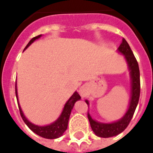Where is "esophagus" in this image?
Listing matches in <instances>:
<instances>
[{"instance_id": "1", "label": "esophagus", "mask_w": 153, "mask_h": 153, "mask_svg": "<svg viewBox=\"0 0 153 153\" xmlns=\"http://www.w3.org/2000/svg\"><path fill=\"white\" fill-rule=\"evenodd\" d=\"M79 94H80V95L83 98V97H86L87 95V90L85 86H82L79 89Z\"/></svg>"}]
</instances>
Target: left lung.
Instances as JSON below:
<instances>
[{
  "label": "left lung",
  "mask_w": 153,
  "mask_h": 153,
  "mask_svg": "<svg viewBox=\"0 0 153 153\" xmlns=\"http://www.w3.org/2000/svg\"><path fill=\"white\" fill-rule=\"evenodd\" d=\"M118 51L125 55L126 61L128 62V68L130 71L131 77V99L128 109L125 114V116L119 121L110 124L100 123L94 121L91 118V115L87 114L91 128L96 135L100 137H111L114 136L118 135L119 133L123 132L128 124L130 122L131 119L133 117L136 108L137 106L139 98H140V70L138 62L136 59L135 56L133 55V51L131 50L130 47L128 45L126 39H122V42L118 48ZM86 104L89 105L88 101L86 100ZM89 107V105H88Z\"/></svg>",
  "instance_id": "obj_1"
}]
</instances>
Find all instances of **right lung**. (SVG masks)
Returning a JSON list of instances; mask_svg holds the SVG:
<instances>
[{"label":"right lung","mask_w":153,"mask_h":153,"mask_svg":"<svg viewBox=\"0 0 153 153\" xmlns=\"http://www.w3.org/2000/svg\"><path fill=\"white\" fill-rule=\"evenodd\" d=\"M41 36V35H39L36 37H33L29 43L27 44L25 49H26L27 47H29L36 39H39V37ZM16 99L18 101L17 97V90H16ZM81 98L80 95L77 92H74V94L70 98V99L67 102V103L65 104L63 110H62V114L59 116V117L55 121L51 123V125L46 126H36L34 124L31 123L27 118L25 117L24 114H23L21 108H20L19 102L18 103V106H19V109H20V116L22 117L23 121H25V123L27 126V127L35 133H36L37 135H39V137H42L44 138H47V139H55L61 137L65 131L67 130V126H68V121H69L70 115L71 113V110L74 107V103L78 100H79Z\"/></svg>","instance_id":"right-lung-1"}]
</instances>
